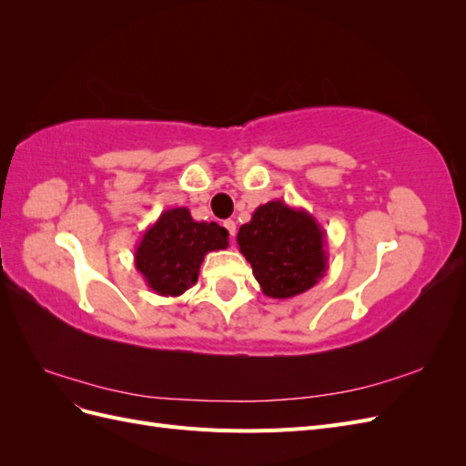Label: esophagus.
<instances>
[{
  "label": "esophagus",
  "mask_w": 466,
  "mask_h": 466,
  "mask_svg": "<svg viewBox=\"0 0 466 466\" xmlns=\"http://www.w3.org/2000/svg\"><path fill=\"white\" fill-rule=\"evenodd\" d=\"M223 225H225V229H228V231H229V237H231V243H233V241H235V233H237V223H235L233 219H228V221H225Z\"/></svg>",
  "instance_id": "esophagus-1"
}]
</instances>
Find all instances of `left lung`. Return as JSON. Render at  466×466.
Listing matches in <instances>:
<instances>
[{"label":"left lung","instance_id":"obj_1","mask_svg":"<svg viewBox=\"0 0 466 466\" xmlns=\"http://www.w3.org/2000/svg\"><path fill=\"white\" fill-rule=\"evenodd\" d=\"M241 255L264 295L289 299L311 289L327 272V233L305 209L272 200L255 209L237 233Z\"/></svg>","mask_w":466,"mask_h":466}]
</instances>
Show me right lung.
Masks as SVG:
<instances>
[{
    "label": "right lung",
    "instance_id": "1",
    "mask_svg": "<svg viewBox=\"0 0 466 466\" xmlns=\"http://www.w3.org/2000/svg\"><path fill=\"white\" fill-rule=\"evenodd\" d=\"M229 247V233L216 221H196L188 208L165 209L144 231L134 252L136 270L163 298H178L198 281L204 257Z\"/></svg>",
    "mask_w": 466,
    "mask_h": 466
}]
</instances>
